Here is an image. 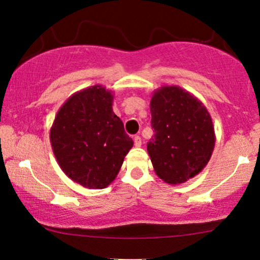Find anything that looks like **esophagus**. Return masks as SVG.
Returning a JSON list of instances; mask_svg holds the SVG:
<instances>
[{
  "mask_svg": "<svg viewBox=\"0 0 260 260\" xmlns=\"http://www.w3.org/2000/svg\"><path fill=\"white\" fill-rule=\"evenodd\" d=\"M133 140H134V145H136L137 148H139L140 145H142V138H140L139 136H136V137H134Z\"/></svg>",
  "mask_w": 260,
  "mask_h": 260,
  "instance_id": "obj_1",
  "label": "esophagus"
}]
</instances>
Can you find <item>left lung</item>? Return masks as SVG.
<instances>
[{
	"label": "left lung",
	"mask_w": 260,
	"mask_h": 260,
	"mask_svg": "<svg viewBox=\"0 0 260 260\" xmlns=\"http://www.w3.org/2000/svg\"><path fill=\"white\" fill-rule=\"evenodd\" d=\"M154 137L148 154L156 175L166 183H183L207 166L215 133L207 107L180 86H162L150 101Z\"/></svg>",
	"instance_id": "left-lung-1"
}]
</instances>
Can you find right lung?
<instances>
[{"label":"right lung","mask_w":260,"mask_h":260,"mask_svg":"<svg viewBox=\"0 0 260 260\" xmlns=\"http://www.w3.org/2000/svg\"><path fill=\"white\" fill-rule=\"evenodd\" d=\"M112 101V92L104 86L83 89L61 106L50 131L62 171L89 189L109 186L133 147Z\"/></svg>","instance_id":"right-lung-1"}]
</instances>
